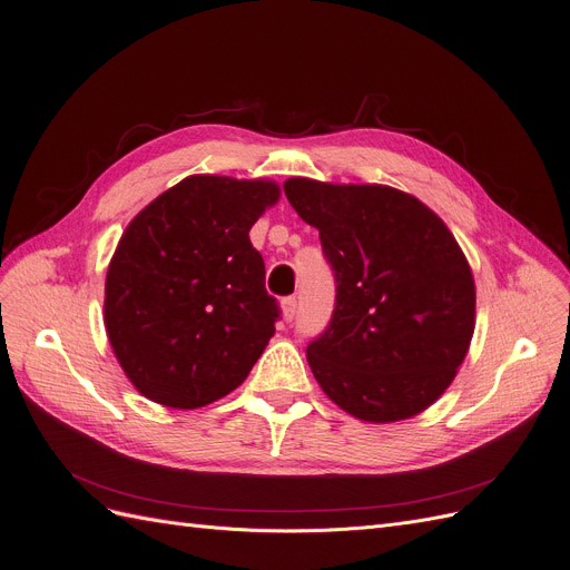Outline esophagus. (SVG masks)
Returning <instances> with one entry per match:
<instances>
[{"label":"esophagus","instance_id":"34e87169","mask_svg":"<svg viewBox=\"0 0 570 570\" xmlns=\"http://www.w3.org/2000/svg\"><path fill=\"white\" fill-rule=\"evenodd\" d=\"M282 309H284V318H286V321H293V318H295V312H297V301H295L293 295L284 297V301H282Z\"/></svg>","mask_w":570,"mask_h":570}]
</instances>
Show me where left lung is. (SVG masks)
<instances>
[{"instance_id": "1", "label": "left lung", "mask_w": 570, "mask_h": 570, "mask_svg": "<svg viewBox=\"0 0 570 570\" xmlns=\"http://www.w3.org/2000/svg\"><path fill=\"white\" fill-rule=\"evenodd\" d=\"M284 194L318 228L335 309L307 363L346 413L395 423L425 411L458 374L475 288L453 233L417 198L383 185L291 177Z\"/></svg>"}]
</instances>
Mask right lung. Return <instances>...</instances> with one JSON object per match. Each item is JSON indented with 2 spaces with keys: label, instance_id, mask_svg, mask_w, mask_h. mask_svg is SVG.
Segmentation results:
<instances>
[{
  "label": "right lung",
  "instance_id": "add662e5",
  "mask_svg": "<svg viewBox=\"0 0 570 570\" xmlns=\"http://www.w3.org/2000/svg\"><path fill=\"white\" fill-rule=\"evenodd\" d=\"M277 198L269 179L191 175L127 226L108 265L104 321L147 400L198 409L249 376L279 318L249 230Z\"/></svg>",
  "mask_w": 570,
  "mask_h": 570
}]
</instances>
